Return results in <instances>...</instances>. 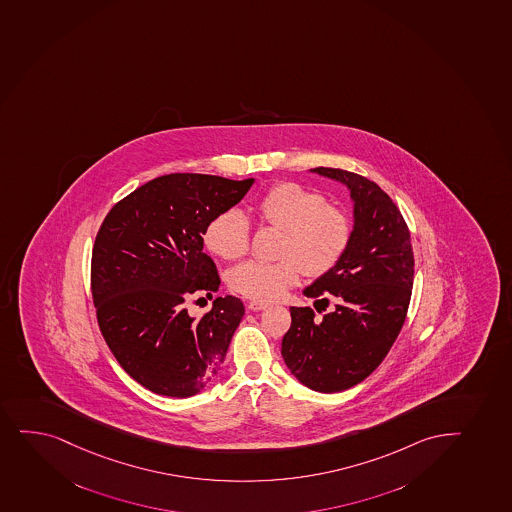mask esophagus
I'll list each match as a JSON object with an SVG mask.
<instances>
[{
    "label": "esophagus",
    "instance_id": "34e87169",
    "mask_svg": "<svg viewBox=\"0 0 512 512\" xmlns=\"http://www.w3.org/2000/svg\"><path fill=\"white\" fill-rule=\"evenodd\" d=\"M269 303H264V301H250L247 305L248 311H264L269 308Z\"/></svg>",
    "mask_w": 512,
    "mask_h": 512
}]
</instances>
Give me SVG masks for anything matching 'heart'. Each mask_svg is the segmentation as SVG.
Segmentation results:
<instances>
[{
    "label": "heart",
    "instance_id": "obj_1",
    "mask_svg": "<svg viewBox=\"0 0 512 512\" xmlns=\"http://www.w3.org/2000/svg\"><path fill=\"white\" fill-rule=\"evenodd\" d=\"M257 218L284 231L276 264L245 262L228 274V284L245 298L272 301L296 286L305 270L320 277L334 269L351 243V219L339 207L328 206L318 190L296 182L270 187L255 206ZM204 243L219 259H242L250 245V224L235 209L207 224Z\"/></svg>",
    "mask_w": 512,
    "mask_h": 512
}]
</instances>
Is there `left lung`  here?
<instances>
[{
  "label": "left lung",
  "instance_id": "obj_1",
  "mask_svg": "<svg viewBox=\"0 0 512 512\" xmlns=\"http://www.w3.org/2000/svg\"><path fill=\"white\" fill-rule=\"evenodd\" d=\"M311 172L351 190L354 228L339 264L303 291L323 310L332 296L335 310L315 318L308 306H291L281 354L303 385L337 393L368 378L397 340L414 286V252L402 213L369 178L340 168Z\"/></svg>",
  "mask_w": 512,
  "mask_h": 512
}]
</instances>
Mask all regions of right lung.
Here are the masks:
<instances>
[{
    "instance_id": "right-lung-1",
    "label": "right lung",
    "mask_w": 512,
    "mask_h": 512,
    "mask_svg": "<svg viewBox=\"0 0 512 512\" xmlns=\"http://www.w3.org/2000/svg\"><path fill=\"white\" fill-rule=\"evenodd\" d=\"M253 182L202 173L153 178L117 202L98 230L92 252L98 327L124 371L153 393L192 397L221 369L245 306L235 296L216 298L196 320L187 303L218 291L202 235Z\"/></svg>"
}]
</instances>
